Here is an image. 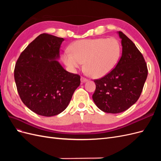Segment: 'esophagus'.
I'll return each instance as SVG.
<instances>
[{
	"label": "esophagus",
	"mask_w": 161,
	"mask_h": 161,
	"mask_svg": "<svg viewBox=\"0 0 161 161\" xmlns=\"http://www.w3.org/2000/svg\"><path fill=\"white\" fill-rule=\"evenodd\" d=\"M80 80H81V82H82V83H83V82H86L87 80H88V79H86V78H85L83 76H81Z\"/></svg>",
	"instance_id": "34e87169"
}]
</instances>
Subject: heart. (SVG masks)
I'll return each instance as SVG.
<instances>
[{
	"label": "heart",
	"mask_w": 161,
	"mask_h": 161,
	"mask_svg": "<svg viewBox=\"0 0 161 161\" xmlns=\"http://www.w3.org/2000/svg\"><path fill=\"white\" fill-rule=\"evenodd\" d=\"M120 54L121 46L115 38L86 39L72 43L70 52L63 53L62 59L71 72H75L85 62L86 72L98 79L114 69Z\"/></svg>",
	"instance_id": "heart-1"
}]
</instances>
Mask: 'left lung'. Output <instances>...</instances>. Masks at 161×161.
<instances>
[{"label": "left lung", "mask_w": 161, "mask_h": 161, "mask_svg": "<svg viewBox=\"0 0 161 161\" xmlns=\"http://www.w3.org/2000/svg\"><path fill=\"white\" fill-rule=\"evenodd\" d=\"M122 54L109 74L95 80L92 99L101 111L118 114L127 110L138 101L148 76L144 58L133 42L121 31Z\"/></svg>", "instance_id": "8db88e82"}]
</instances>
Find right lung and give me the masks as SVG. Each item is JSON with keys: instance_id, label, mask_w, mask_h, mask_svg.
<instances>
[{"instance_id": "obj_1", "label": "right lung", "mask_w": 161, "mask_h": 161, "mask_svg": "<svg viewBox=\"0 0 161 161\" xmlns=\"http://www.w3.org/2000/svg\"><path fill=\"white\" fill-rule=\"evenodd\" d=\"M64 40L42 33L19 56L14 70L19 97L27 108L38 115L59 114L69 105L80 76L64 69L56 60Z\"/></svg>"}]
</instances>
